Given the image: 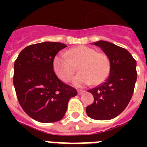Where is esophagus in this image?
<instances>
[{"label":"esophagus","instance_id":"esophagus-1","mask_svg":"<svg viewBox=\"0 0 147 147\" xmlns=\"http://www.w3.org/2000/svg\"><path fill=\"white\" fill-rule=\"evenodd\" d=\"M77 92H78V94L81 95V94H82V93H84L85 91H84V90H78Z\"/></svg>","mask_w":147,"mask_h":147}]
</instances>
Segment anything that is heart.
Listing matches in <instances>:
<instances>
[{"label":"heart","instance_id":"heart-1","mask_svg":"<svg viewBox=\"0 0 147 147\" xmlns=\"http://www.w3.org/2000/svg\"><path fill=\"white\" fill-rule=\"evenodd\" d=\"M80 72L73 79L76 87L98 85L106 80L110 69L108 57L98 53L94 49L86 45H80L67 51L65 54H59L54 58L53 68L57 76L63 82L71 80L78 65Z\"/></svg>","mask_w":147,"mask_h":147}]
</instances>
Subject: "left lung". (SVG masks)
Masks as SVG:
<instances>
[{"instance_id": "left-lung-1", "label": "left lung", "mask_w": 147, "mask_h": 147, "mask_svg": "<svg viewBox=\"0 0 147 147\" xmlns=\"http://www.w3.org/2000/svg\"><path fill=\"white\" fill-rule=\"evenodd\" d=\"M93 44L108 57L110 75L102 85L88 90L94 101L86 113L93 119L110 120L118 116L132 98L137 80L136 61L128 51L113 43L99 40Z\"/></svg>"}]
</instances>
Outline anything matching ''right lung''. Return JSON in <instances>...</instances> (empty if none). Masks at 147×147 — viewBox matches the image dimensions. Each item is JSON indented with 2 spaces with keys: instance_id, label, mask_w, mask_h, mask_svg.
<instances>
[{
  "instance_id": "add662e5",
  "label": "right lung",
  "mask_w": 147,
  "mask_h": 147,
  "mask_svg": "<svg viewBox=\"0 0 147 147\" xmlns=\"http://www.w3.org/2000/svg\"><path fill=\"white\" fill-rule=\"evenodd\" d=\"M63 43L43 42L26 47L15 62L13 83L18 102L26 113L42 123L58 121L64 117L75 88L58 79L53 60Z\"/></svg>"
}]
</instances>
